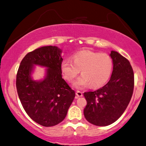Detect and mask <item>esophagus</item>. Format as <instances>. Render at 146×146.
<instances>
[{
	"instance_id": "1",
	"label": "esophagus",
	"mask_w": 146,
	"mask_h": 146,
	"mask_svg": "<svg viewBox=\"0 0 146 146\" xmlns=\"http://www.w3.org/2000/svg\"><path fill=\"white\" fill-rule=\"evenodd\" d=\"M76 95L78 97H81V96H83V93L80 91H77L76 93Z\"/></svg>"
}]
</instances>
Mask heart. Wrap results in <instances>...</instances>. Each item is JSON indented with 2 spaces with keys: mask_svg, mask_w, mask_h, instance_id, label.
<instances>
[{
  "mask_svg": "<svg viewBox=\"0 0 146 146\" xmlns=\"http://www.w3.org/2000/svg\"><path fill=\"white\" fill-rule=\"evenodd\" d=\"M112 69L113 61L108 55L87 50L76 53L73 60L66 59L61 64L62 73L68 82L82 70V75L73 83L77 89H83L89 85L93 88L104 86L110 78Z\"/></svg>",
  "mask_w": 146,
  "mask_h": 146,
  "instance_id": "heart-1",
  "label": "heart"
}]
</instances>
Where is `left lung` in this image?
<instances>
[{"label":"left lung","instance_id":"left-lung-1","mask_svg":"<svg viewBox=\"0 0 146 146\" xmlns=\"http://www.w3.org/2000/svg\"><path fill=\"white\" fill-rule=\"evenodd\" d=\"M113 72L110 80L95 91L85 92L87 101L84 116L87 121L104 127L116 121L126 110L133 93L134 78L129 60L111 51Z\"/></svg>","mask_w":146,"mask_h":146}]
</instances>
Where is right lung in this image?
Instances as JSON below:
<instances>
[{
	"label": "right lung",
	"mask_w": 146,
	"mask_h": 146,
	"mask_svg": "<svg viewBox=\"0 0 146 146\" xmlns=\"http://www.w3.org/2000/svg\"><path fill=\"white\" fill-rule=\"evenodd\" d=\"M61 50L44 46L25 56L16 76L17 94L25 111L44 127L59 124L65 118L75 91L62 78ZM34 65L47 67L46 76L37 82L31 78Z\"/></svg>",
	"instance_id": "obj_1"
}]
</instances>
